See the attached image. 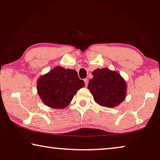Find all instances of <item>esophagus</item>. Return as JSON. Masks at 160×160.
I'll return each instance as SVG.
<instances>
[{
  "label": "esophagus",
  "instance_id": "esophagus-1",
  "mask_svg": "<svg viewBox=\"0 0 160 160\" xmlns=\"http://www.w3.org/2000/svg\"><path fill=\"white\" fill-rule=\"evenodd\" d=\"M84 82H85V85L87 86V85H88V78H86V79L84 80Z\"/></svg>",
  "mask_w": 160,
  "mask_h": 160
}]
</instances>
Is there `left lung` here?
Returning a JSON list of instances; mask_svg holds the SVG:
<instances>
[{"label":"left lung","mask_w":160,"mask_h":160,"mask_svg":"<svg viewBox=\"0 0 160 160\" xmlns=\"http://www.w3.org/2000/svg\"><path fill=\"white\" fill-rule=\"evenodd\" d=\"M93 78L89 80L88 88L94 101L101 106L114 108L124 101L127 84L116 71L98 68L92 71Z\"/></svg>","instance_id":"1"}]
</instances>
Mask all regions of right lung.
Segmentation results:
<instances>
[{"instance_id":"obj_1","label":"right lung","mask_w":160,"mask_h":160,"mask_svg":"<svg viewBox=\"0 0 160 160\" xmlns=\"http://www.w3.org/2000/svg\"><path fill=\"white\" fill-rule=\"evenodd\" d=\"M37 93L46 106L62 109L69 106L78 90L85 86L76 70L57 66L40 76L37 83Z\"/></svg>"}]
</instances>
